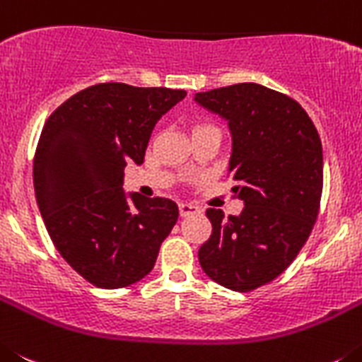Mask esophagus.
<instances>
[{"instance_id":"1","label":"esophagus","mask_w":362,"mask_h":362,"mask_svg":"<svg viewBox=\"0 0 362 362\" xmlns=\"http://www.w3.org/2000/svg\"><path fill=\"white\" fill-rule=\"evenodd\" d=\"M178 209H180V216H191V214H198L200 213V207L194 204H184L182 202L180 205H178Z\"/></svg>"}]
</instances>
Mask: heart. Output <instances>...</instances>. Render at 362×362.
Returning <instances> with one entry per match:
<instances>
[{
	"instance_id": "heart-1",
	"label": "heart",
	"mask_w": 362,
	"mask_h": 362,
	"mask_svg": "<svg viewBox=\"0 0 362 362\" xmlns=\"http://www.w3.org/2000/svg\"><path fill=\"white\" fill-rule=\"evenodd\" d=\"M200 126H205V124H200ZM197 128H198V126H197Z\"/></svg>"
}]
</instances>
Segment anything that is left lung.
Wrapping results in <instances>:
<instances>
[{
	"label": "left lung",
	"instance_id": "left-lung-1",
	"mask_svg": "<svg viewBox=\"0 0 362 362\" xmlns=\"http://www.w3.org/2000/svg\"><path fill=\"white\" fill-rule=\"evenodd\" d=\"M197 100L229 120L227 177L245 204L240 216L205 211L213 233L198 259L216 283L250 292L278 278L314 229L323 193L321 139L298 100L262 84L216 88Z\"/></svg>",
	"mask_w": 362,
	"mask_h": 362
}]
</instances>
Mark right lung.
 I'll use <instances>...</instances> for the list:
<instances>
[{"mask_svg":"<svg viewBox=\"0 0 362 362\" xmlns=\"http://www.w3.org/2000/svg\"><path fill=\"white\" fill-rule=\"evenodd\" d=\"M184 90L99 83L64 100L45 122L34 191L55 249L99 288H122L151 272L178 220L169 198L122 191L124 168L142 164L153 126Z\"/></svg>","mask_w":362,"mask_h":362,"instance_id":"1","label":"right lung"}]
</instances>
